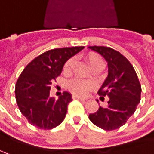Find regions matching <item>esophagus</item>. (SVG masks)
Returning a JSON list of instances; mask_svg holds the SVG:
<instances>
[{
  "mask_svg": "<svg viewBox=\"0 0 154 154\" xmlns=\"http://www.w3.org/2000/svg\"><path fill=\"white\" fill-rule=\"evenodd\" d=\"M72 97H73V99H77V100H81V101H85V98H83V97H78V96L77 95H74Z\"/></svg>",
  "mask_w": 154,
  "mask_h": 154,
  "instance_id": "esophagus-1",
  "label": "esophagus"
}]
</instances>
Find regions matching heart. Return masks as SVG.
<instances>
[{
  "mask_svg": "<svg viewBox=\"0 0 154 154\" xmlns=\"http://www.w3.org/2000/svg\"><path fill=\"white\" fill-rule=\"evenodd\" d=\"M85 59L90 68L92 70H94L96 69L104 68V60L101 56H99L97 53L91 52L87 54L85 56ZM74 63L75 62L73 59H69L63 66V71L69 72L73 68ZM91 84L83 80H79V79H74L68 83V89L72 93L76 95L85 96L91 90Z\"/></svg>",
  "mask_w": 154,
  "mask_h": 154,
  "instance_id": "obj_1",
  "label": "heart"
}]
</instances>
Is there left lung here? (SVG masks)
Returning <instances> with one entry per match:
<instances>
[{
	"mask_svg": "<svg viewBox=\"0 0 154 154\" xmlns=\"http://www.w3.org/2000/svg\"><path fill=\"white\" fill-rule=\"evenodd\" d=\"M88 48L101 55L108 65V76L97 92L101 99L108 97V104L99 106L98 111L89 115V119L106 131L118 129L126 123L140 104L139 78L131 63L119 51L104 46Z\"/></svg>",
	"mask_w": 154,
	"mask_h": 154,
	"instance_id": "1",
	"label": "left lung"
}]
</instances>
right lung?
<instances>
[{
    "label": "right lung",
    "mask_w": 154,
    "mask_h": 154,
    "mask_svg": "<svg viewBox=\"0 0 154 154\" xmlns=\"http://www.w3.org/2000/svg\"><path fill=\"white\" fill-rule=\"evenodd\" d=\"M85 47L48 50L32 60L21 73L15 85L19 110L32 125L44 130L57 127L64 119L71 94L63 91L56 99L50 97V85L61 74L67 60Z\"/></svg>",
    "instance_id": "1"
}]
</instances>
